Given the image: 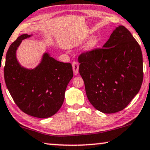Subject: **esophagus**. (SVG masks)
I'll return each instance as SVG.
<instances>
[{
    "label": "esophagus",
    "instance_id": "esophagus-1",
    "mask_svg": "<svg viewBox=\"0 0 150 150\" xmlns=\"http://www.w3.org/2000/svg\"><path fill=\"white\" fill-rule=\"evenodd\" d=\"M73 66V73L74 75H77L78 74V71H79V64L77 62H73L72 64Z\"/></svg>",
    "mask_w": 150,
    "mask_h": 150
}]
</instances>
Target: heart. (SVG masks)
Instances as JSON below:
<instances>
[{
  "mask_svg": "<svg viewBox=\"0 0 150 150\" xmlns=\"http://www.w3.org/2000/svg\"><path fill=\"white\" fill-rule=\"evenodd\" d=\"M98 39H97V38H94V39H91L89 41V43H88L87 47L86 48H87V50H92L94 49L97 45H98Z\"/></svg>",
  "mask_w": 150,
  "mask_h": 150,
  "instance_id": "b5f03b06",
  "label": "heart"
}]
</instances>
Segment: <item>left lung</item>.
Returning a JSON list of instances; mask_svg holds the SVG:
<instances>
[{"instance_id":"obj_1","label":"left lung","mask_w":150,"mask_h":150,"mask_svg":"<svg viewBox=\"0 0 150 150\" xmlns=\"http://www.w3.org/2000/svg\"><path fill=\"white\" fill-rule=\"evenodd\" d=\"M78 61L88 100L101 112L123 110L140 90L143 79L142 52L123 26L113 30L102 48L82 52Z\"/></svg>"}]
</instances>
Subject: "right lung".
I'll return each mask as SVG.
<instances>
[{
  "mask_svg": "<svg viewBox=\"0 0 150 150\" xmlns=\"http://www.w3.org/2000/svg\"><path fill=\"white\" fill-rule=\"evenodd\" d=\"M31 35L24 34L10 45L6 54L4 76L6 86L20 110L39 118L51 117L60 109L64 93L73 76L71 63L59 62L43 54L41 62L34 69L19 64L16 50L23 39Z\"/></svg>",
  "mask_w": 150,
  "mask_h": 150,
  "instance_id": "1",
  "label": "right lung"
}]
</instances>
